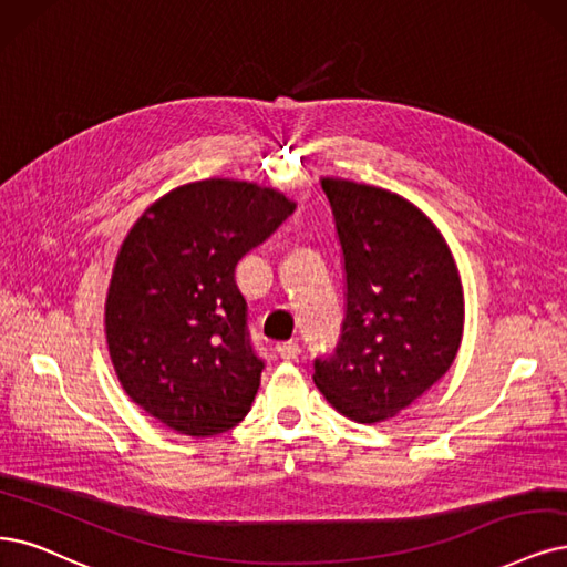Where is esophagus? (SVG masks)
I'll list each match as a JSON object with an SVG mask.
<instances>
[{
	"mask_svg": "<svg viewBox=\"0 0 567 567\" xmlns=\"http://www.w3.org/2000/svg\"><path fill=\"white\" fill-rule=\"evenodd\" d=\"M276 352H278L280 360L295 362V360L299 358V354H301V348H299V343H295V341H285V343H278V346H276Z\"/></svg>",
	"mask_w": 567,
	"mask_h": 567,
	"instance_id": "1",
	"label": "esophagus"
}]
</instances>
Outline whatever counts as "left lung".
Masks as SVG:
<instances>
[{
	"instance_id": "obj_1",
	"label": "left lung",
	"mask_w": 567,
	"mask_h": 567,
	"mask_svg": "<svg viewBox=\"0 0 567 567\" xmlns=\"http://www.w3.org/2000/svg\"><path fill=\"white\" fill-rule=\"evenodd\" d=\"M346 270L337 350L316 360L324 400L381 423L451 369L465 324L463 282L432 219L388 188L322 177Z\"/></svg>"
}]
</instances>
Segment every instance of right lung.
Listing matches in <instances>:
<instances>
[{
	"instance_id": "obj_1",
	"label": "right lung",
	"mask_w": 567,
	"mask_h": 567,
	"mask_svg": "<svg viewBox=\"0 0 567 567\" xmlns=\"http://www.w3.org/2000/svg\"><path fill=\"white\" fill-rule=\"evenodd\" d=\"M295 207L270 186L213 177L161 196L125 236L104 337L125 394L165 427L213 436L251 409L264 362L236 264Z\"/></svg>"
}]
</instances>
